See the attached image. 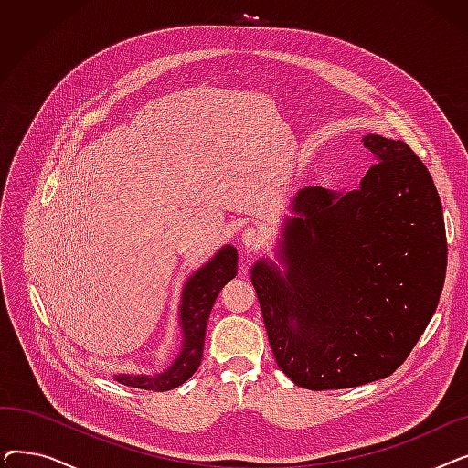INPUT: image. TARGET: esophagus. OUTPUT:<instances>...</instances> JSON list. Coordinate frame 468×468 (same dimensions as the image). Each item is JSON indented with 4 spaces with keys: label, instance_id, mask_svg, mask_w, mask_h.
Segmentation results:
<instances>
[{
    "label": "esophagus",
    "instance_id": "esophagus-1",
    "mask_svg": "<svg viewBox=\"0 0 468 468\" xmlns=\"http://www.w3.org/2000/svg\"><path fill=\"white\" fill-rule=\"evenodd\" d=\"M261 240H263V233H261L258 228H254V226L244 228L242 233H240V242H242L247 249L260 247Z\"/></svg>",
    "mask_w": 468,
    "mask_h": 468
}]
</instances>
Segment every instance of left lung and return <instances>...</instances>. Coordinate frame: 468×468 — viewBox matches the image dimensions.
<instances>
[{
    "label": "left lung",
    "mask_w": 468,
    "mask_h": 468,
    "mask_svg": "<svg viewBox=\"0 0 468 468\" xmlns=\"http://www.w3.org/2000/svg\"><path fill=\"white\" fill-rule=\"evenodd\" d=\"M376 163L358 189L305 187L293 199L281 258L252 284L277 366L311 390L388 378L432 318L446 279L440 197L400 140L362 138Z\"/></svg>",
    "instance_id": "8db88e82"
}]
</instances>
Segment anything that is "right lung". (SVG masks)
<instances>
[{
  "mask_svg": "<svg viewBox=\"0 0 468 468\" xmlns=\"http://www.w3.org/2000/svg\"><path fill=\"white\" fill-rule=\"evenodd\" d=\"M237 275V250L233 247L221 249L205 267H201L186 284L180 324L184 330V349L165 374L150 376H115L121 385L144 390H170L186 383L199 367L205 349L207 323L219 290Z\"/></svg>",
  "mask_w": 468,
  "mask_h": 468,
  "instance_id": "obj_1",
  "label": "right lung"
}]
</instances>
